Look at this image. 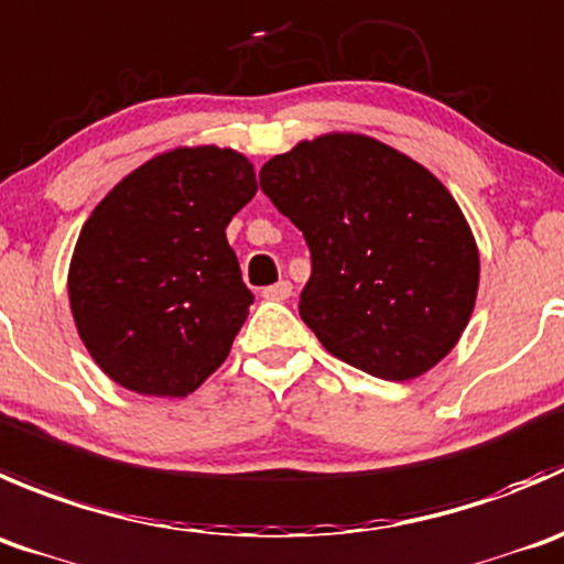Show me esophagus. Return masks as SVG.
Returning <instances> with one entry per match:
<instances>
[{
    "mask_svg": "<svg viewBox=\"0 0 564 564\" xmlns=\"http://www.w3.org/2000/svg\"><path fill=\"white\" fill-rule=\"evenodd\" d=\"M293 295V284L288 280H280L276 284H271V288H263V299L269 301H284Z\"/></svg>",
    "mask_w": 564,
    "mask_h": 564,
    "instance_id": "1",
    "label": "esophagus"
}]
</instances>
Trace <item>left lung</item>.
I'll list each match as a JSON object with an SVG mask.
<instances>
[{
  "mask_svg": "<svg viewBox=\"0 0 564 564\" xmlns=\"http://www.w3.org/2000/svg\"><path fill=\"white\" fill-rule=\"evenodd\" d=\"M260 188L310 247L301 321L350 367L409 381L464 334L479 254L453 194L422 164L361 133L274 155Z\"/></svg>",
  "mask_w": 564,
  "mask_h": 564,
  "instance_id": "obj_1",
  "label": "left lung"
}]
</instances>
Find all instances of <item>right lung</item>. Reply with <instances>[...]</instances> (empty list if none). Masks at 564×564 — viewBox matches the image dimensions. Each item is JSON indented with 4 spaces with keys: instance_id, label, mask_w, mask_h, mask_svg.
Here are the masks:
<instances>
[{
    "instance_id": "right-lung-1",
    "label": "right lung",
    "mask_w": 564,
    "mask_h": 564,
    "mask_svg": "<svg viewBox=\"0 0 564 564\" xmlns=\"http://www.w3.org/2000/svg\"><path fill=\"white\" fill-rule=\"evenodd\" d=\"M258 192L236 150L175 148L122 177L82 227L68 295L115 383L186 398L230 354L254 301L227 225Z\"/></svg>"
}]
</instances>
